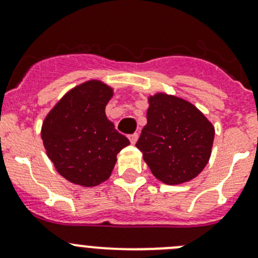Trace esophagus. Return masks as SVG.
<instances>
[{
	"label": "esophagus",
	"mask_w": 258,
	"mask_h": 258,
	"mask_svg": "<svg viewBox=\"0 0 258 258\" xmlns=\"http://www.w3.org/2000/svg\"><path fill=\"white\" fill-rule=\"evenodd\" d=\"M128 140L130 142H131L132 145H135L137 142V140H139V134H134V135H130L128 136Z\"/></svg>",
	"instance_id": "34e87169"
}]
</instances>
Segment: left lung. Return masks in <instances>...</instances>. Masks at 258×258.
I'll return each mask as SVG.
<instances>
[{"mask_svg":"<svg viewBox=\"0 0 258 258\" xmlns=\"http://www.w3.org/2000/svg\"><path fill=\"white\" fill-rule=\"evenodd\" d=\"M147 124L136 147L156 178L179 184L195 178L207 165L215 128L192 103L157 93L148 100Z\"/></svg>","mask_w":258,"mask_h":258,"instance_id":"8db88e82","label":"left lung"}]
</instances>
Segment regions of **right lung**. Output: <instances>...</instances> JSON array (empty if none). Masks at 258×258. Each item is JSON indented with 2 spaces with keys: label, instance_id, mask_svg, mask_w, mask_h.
Instances as JSON below:
<instances>
[{
  "label": "right lung",
  "instance_id": "1",
  "mask_svg": "<svg viewBox=\"0 0 258 258\" xmlns=\"http://www.w3.org/2000/svg\"><path fill=\"white\" fill-rule=\"evenodd\" d=\"M112 88L88 81L62 97L47 114L41 136L57 172L70 182L97 186L111 176L117 153L130 145L108 121L105 107Z\"/></svg>",
  "mask_w": 258,
  "mask_h": 258
}]
</instances>
